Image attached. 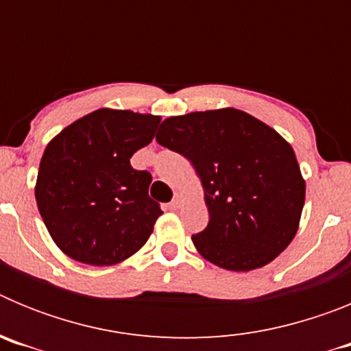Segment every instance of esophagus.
Instances as JSON below:
<instances>
[{
    "label": "esophagus",
    "mask_w": 351,
    "mask_h": 351,
    "mask_svg": "<svg viewBox=\"0 0 351 351\" xmlns=\"http://www.w3.org/2000/svg\"><path fill=\"white\" fill-rule=\"evenodd\" d=\"M181 202H182L181 195H176V197H173V200H172V202H170L169 206H167V207H169L170 210H178L179 207H181Z\"/></svg>",
    "instance_id": "1"
}]
</instances>
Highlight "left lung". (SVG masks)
<instances>
[{
    "instance_id": "1",
    "label": "left lung",
    "mask_w": 351,
    "mask_h": 351,
    "mask_svg": "<svg viewBox=\"0 0 351 351\" xmlns=\"http://www.w3.org/2000/svg\"><path fill=\"white\" fill-rule=\"evenodd\" d=\"M156 142L191 161L209 210L193 235L218 267L247 272L271 263L299 230L306 181L291 145L239 108L167 117Z\"/></svg>"
}]
</instances>
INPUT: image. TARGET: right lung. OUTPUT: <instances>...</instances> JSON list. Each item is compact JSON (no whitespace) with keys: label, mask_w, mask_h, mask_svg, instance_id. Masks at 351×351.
<instances>
[{"label":"right lung","mask_w":351,"mask_h":351,"mask_svg":"<svg viewBox=\"0 0 351 351\" xmlns=\"http://www.w3.org/2000/svg\"><path fill=\"white\" fill-rule=\"evenodd\" d=\"M161 117L98 108L47 144L36 176L42 219L64 255L88 265H116L153 234L160 204L149 197L151 173L130 158L151 144Z\"/></svg>","instance_id":"obj_1"}]
</instances>
